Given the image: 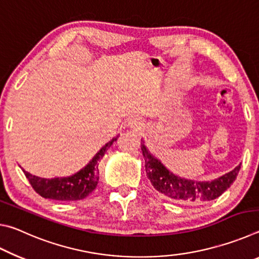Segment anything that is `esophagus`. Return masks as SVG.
<instances>
[{"instance_id": "esophagus-1", "label": "esophagus", "mask_w": 259, "mask_h": 259, "mask_svg": "<svg viewBox=\"0 0 259 259\" xmlns=\"http://www.w3.org/2000/svg\"><path fill=\"white\" fill-rule=\"evenodd\" d=\"M128 125L135 130H142L144 123L142 122V120L137 119V117H133V119H130L128 121Z\"/></svg>"}]
</instances>
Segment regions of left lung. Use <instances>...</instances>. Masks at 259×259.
I'll return each mask as SVG.
<instances>
[{"label": "left lung", "mask_w": 259, "mask_h": 259, "mask_svg": "<svg viewBox=\"0 0 259 259\" xmlns=\"http://www.w3.org/2000/svg\"><path fill=\"white\" fill-rule=\"evenodd\" d=\"M146 175L155 190L169 200L182 203H203L217 199L229 188L240 171L241 164L212 182H194L175 176L142 145Z\"/></svg>", "instance_id": "1"}]
</instances>
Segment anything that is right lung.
<instances>
[{
  "label": "right lung",
  "instance_id": "add662e5",
  "mask_svg": "<svg viewBox=\"0 0 259 259\" xmlns=\"http://www.w3.org/2000/svg\"><path fill=\"white\" fill-rule=\"evenodd\" d=\"M117 137L113 138L106 145L100 148L93 160L88 163L80 171L66 178H41L33 176L25 171L26 178L34 191L40 194L42 198L57 201H77L87 198L88 195L97 187L99 179L98 161L104 156L109 146L115 142Z\"/></svg>",
  "mask_w": 259,
  "mask_h": 259
}]
</instances>
